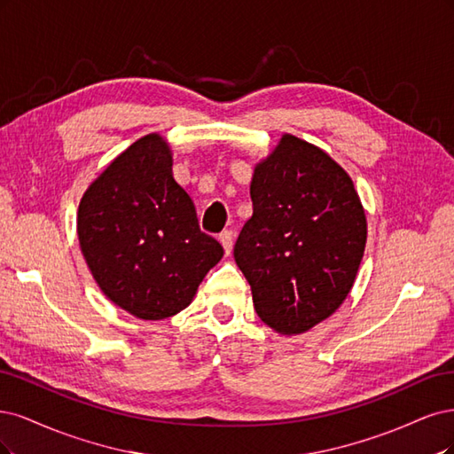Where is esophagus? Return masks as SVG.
<instances>
[{
  "label": "esophagus",
  "instance_id": "34e87169",
  "mask_svg": "<svg viewBox=\"0 0 454 454\" xmlns=\"http://www.w3.org/2000/svg\"><path fill=\"white\" fill-rule=\"evenodd\" d=\"M218 239H221L226 254H230L231 253V247H233V231L231 230H224L221 236H218Z\"/></svg>",
  "mask_w": 454,
  "mask_h": 454
}]
</instances>
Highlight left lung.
Masks as SVG:
<instances>
[{
	"label": "left lung",
	"mask_w": 454,
	"mask_h": 454,
	"mask_svg": "<svg viewBox=\"0 0 454 454\" xmlns=\"http://www.w3.org/2000/svg\"><path fill=\"white\" fill-rule=\"evenodd\" d=\"M251 200L233 258L258 317L283 335L303 333L355 285L368 238L358 192L323 149L285 134L256 164Z\"/></svg>",
	"instance_id": "8db88e82"
}]
</instances>
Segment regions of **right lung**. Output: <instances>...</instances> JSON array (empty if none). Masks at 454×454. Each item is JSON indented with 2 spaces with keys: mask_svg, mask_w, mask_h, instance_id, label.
Segmentation results:
<instances>
[{
  "mask_svg": "<svg viewBox=\"0 0 454 454\" xmlns=\"http://www.w3.org/2000/svg\"><path fill=\"white\" fill-rule=\"evenodd\" d=\"M166 139L149 134L86 188L77 233L101 292L143 320H162L194 300L224 251L200 230L194 201L173 179Z\"/></svg>",
  "mask_w": 454,
  "mask_h": 454,
  "instance_id": "obj_1",
  "label": "right lung"
}]
</instances>
